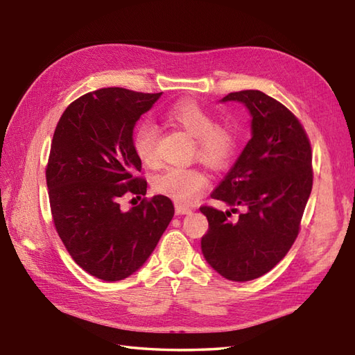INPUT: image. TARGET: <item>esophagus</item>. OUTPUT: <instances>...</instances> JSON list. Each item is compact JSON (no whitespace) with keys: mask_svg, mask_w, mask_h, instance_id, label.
Returning <instances> with one entry per match:
<instances>
[{"mask_svg":"<svg viewBox=\"0 0 355 355\" xmlns=\"http://www.w3.org/2000/svg\"><path fill=\"white\" fill-rule=\"evenodd\" d=\"M191 212V207L182 205V202H175V214L177 215H184V214H189Z\"/></svg>","mask_w":355,"mask_h":355,"instance_id":"34e87169","label":"esophagus"}]
</instances>
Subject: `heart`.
<instances>
[{
  "label": "heart",
  "instance_id": "1",
  "mask_svg": "<svg viewBox=\"0 0 355 355\" xmlns=\"http://www.w3.org/2000/svg\"><path fill=\"white\" fill-rule=\"evenodd\" d=\"M164 119L195 137L193 155L214 169H225L235 158L239 132L230 123H218L215 114L195 101H180L164 112ZM158 132L153 123H140L132 134V149L141 163L158 160ZM209 184L207 173L197 166H169L154 178V189L180 202L195 200Z\"/></svg>",
  "mask_w": 355,
  "mask_h": 355
}]
</instances>
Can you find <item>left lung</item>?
I'll use <instances>...</instances> for the list:
<instances>
[{
  "instance_id": "1",
  "label": "left lung",
  "mask_w": 355,
  "mask_h": 355,
  "mask_svg": "<svg viewBox=\"0 0 355 355\" xmlns=\"http://www.w3.org/2000/svg\"><path fill=\"white\" fill-rule=\"evenodd\" d=\"M223 101L245 105L253 135L210 195L239 216L201 206L209 221L201 250L221 276L245 282L268 273L296 241L313 189V150L299 119L273 97L244 89Z\"/></svg>"
}]
</instances>
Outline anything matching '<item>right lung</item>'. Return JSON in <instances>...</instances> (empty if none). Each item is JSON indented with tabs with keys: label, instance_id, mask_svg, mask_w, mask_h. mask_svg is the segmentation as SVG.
I'll return each mask as SVG.
<instances>
[{
	"label": "right lung",
	"instance_id": "right-lung-1",
	"mask_svg": "<svg viewBox=\"0 0 355 355\" xmlns=\"http://www.w3.org/2000/svg\"><path fill=\"white\" fill-rule=\"evenodd\" d=\"M162 93L101 88L62 112L45 178L51 218L74 262L102 281H120L146 262L173 216L164 195L146 198L148 183L132 149V130ZM125 194L144 197L128 213Z\"/></svg>",
	"mask_w": 355,
	"mask_h": 355
}]
</instances>
